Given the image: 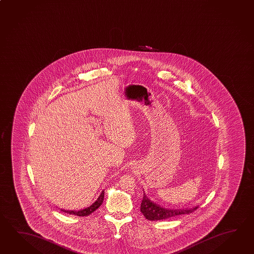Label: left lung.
<instances>
[{
	"instance_id": "1",
	"label": "left lung",
	"mask_w": 254,
	"mask_h": 254,
	"mask_svg": "<svg viewBox=\"0 0 254 254\" xmlns=\"http://www.w3.org/2000/svg\"><path fill=\"white\" fill-rule=\"evenodd\" d=\"M198 208V206H193L189 208L184 209H169L160 206L159 204H156L153 201L146 195L143 192V199L140 204V212L143 214L146 219L150 221H157V220H163V219L176 217L182 214H189L193 213L194 210Z\"/></svg>"
}]
</instances>
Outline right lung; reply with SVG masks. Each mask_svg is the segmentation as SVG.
I'll return each instance as SVG.
<instances>
[{"label": "right lung", "mask_w": 254, "mask_h": 254, "mask_svg": "<svg viewBox=\"0 0 254 254\" xmlns=\"http://www.w3.org/2000/svg\"><path fill=\"white\" fill-rule=\"evenodd\" d=\"M104 197H105V191H102V193L100 194L98 198L95 200V203H93V204L89 205L88 207H86V208L81 209V210H78V211L61 209V211L65 212L66 214H75V215H77V216H87V215L92 214L93 212H95V210L98 208L101 204H103Z\"/></svg>", "instance_id": "1"}]
</instances>
